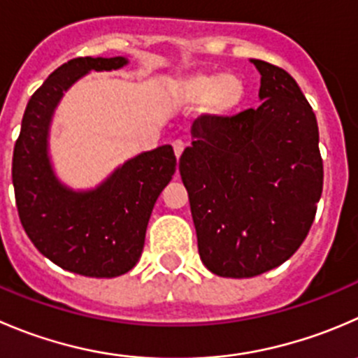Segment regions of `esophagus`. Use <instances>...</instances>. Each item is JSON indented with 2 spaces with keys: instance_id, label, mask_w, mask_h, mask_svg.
<instances>
[{
  "instance_id": "esophagus-1",
  "label": "esophagus",
  "mask_w": 358,
  "mask_h": 358,
  "mask_svg": "<svg viewBox=\"0 0 358 358\" xmlns=\"http://www.w3.org/2000/svg\"><path fill=\"white\" fill-rule=\"evenodd\" d=\"M183 148H185V143H183L182 140H176V141H173V150H175V155H176V159H180V155L183 154Z\"/></svg>"
}]
</instances>
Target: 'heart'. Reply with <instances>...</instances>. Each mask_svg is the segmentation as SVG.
I'll return each instance as SVG.
<instances>
[{
  "instance_id": "b5f03b06",
  "label": "heart",
  "mask_w": 358,
  "mask_h": 358,
  "mask_svg": "<svg viewBox=\"0 0 358 358\" xmlns=\"http://www.w3.org/2000/svg\"><path fill=\"white\" fill-rule=\"evenodd\" d=\"M173 96L180 105H201L211 119L232 115L243 105L246 85L234 73H190L173 83Z\"/></svg>"
}]
</instances>
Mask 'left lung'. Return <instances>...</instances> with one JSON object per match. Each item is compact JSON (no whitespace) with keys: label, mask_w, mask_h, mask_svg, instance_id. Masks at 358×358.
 Segmentation results:
<instances>
[{"label":"left lung","mask_w":358,"mask_h":358,"mask_svg":"<svg viewBox=\"0 0 358 358\" xmlns=\"http://www.w3.org/2000/svg\"><path fill=\"white\" fill-rule=\"evenodd\" d=\"M250 61L260 73L259 108L201 115L180 157L201 260L225 278H252L289 260L324 185L313 108L285 69Z\"/></svg>","instance_id":"obj_1"}]
</instances>
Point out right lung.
<instances>
[{
  "mask_svg": "<svg viewBox=\"0 0 358 358\" xmlns=\"http://www.w3.org/2000/svg\"><path fill=\"white\" fill-rule=\"evenodd\" d=\"M126 57H76L31 96L13 148L12 180L20 224L41 255L66 271L115 278L140 260L152 210L176 171L171 145L143 152L92 190L59 182L48 155L52 115L62 94L89 71H112Z\"/></svg>",
  "mask_w": 358,
  "mask_h": 358,
  "instance_id": "right-lung-1",
  "label": "right lung"
}]
</instances>
